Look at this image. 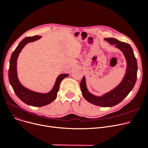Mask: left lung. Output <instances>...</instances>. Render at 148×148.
Returning a JSON list of instances; mask_svg holds the SVG:
<instances>
[{
  "label": "left lung",
  "mask_w": 148,
  "mask_h": 148,
  "mask_svg": "<svg viewBox=\"0 0 148 148\" xmlns=\"http://www.w3.org/2000/svg\"><path fill=\"white\" fill-rule=\"evenodd\" d=\"M105 40L109 42L110 45H114L115 47L122 52L125 58L127 67L123 80L115 88L101 96L95 95L88 90L85 76L81 80L80 87L86 101L101 107H112L122 101L133 90L137 79V63L133 49L128 43L115 38H106Z\"/></svg>",
  "instance_id": "left-lung-1"
}]
</instances>
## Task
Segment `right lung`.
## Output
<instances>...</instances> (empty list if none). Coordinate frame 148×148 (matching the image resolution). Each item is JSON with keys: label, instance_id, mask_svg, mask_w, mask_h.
Masks as SVG:
<instances>
[{"label": "right lung", "instance_id": "right-lung-1", "mask_svg": "<svg viewBox=\"0 0 148 148\" xmlns=\"http://www.w3.org/2000/svg\"><path fill=\"white\" fill-rule=\"evenodd\" d=\"M41 38L42 36L38 35L33 37H27L20 42L12 54L8 72L9 81L17 97L27 105L35 107L45 106L53 101L57 96L61 82L69 75L65 73L60 75L57 78L53 89L47 93H40L32 91L24 87L20 83L16 71V61L19 54L27 43L36 41Z\"/></svg>", "mask_w": 148, "mask_h": 148}]
</instances>
